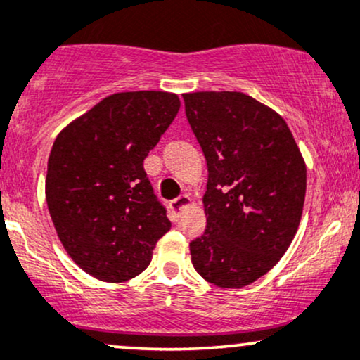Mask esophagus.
<instances>
[{"label": "esophagus", "mask_w": 360, "mask_h": 360, "mask_svg": "<svg viewBox=\"0 0 360 360\" xmlns=\"http://www.w3.org/2000/svg\"><path fill=\"white\" fill-rule=\"evenodd\" d=\"M189 201H191V198H189L188 194H181V196H177L176 200H172L171 203H169V206H171V208L174 210V212H177V210L183 208L184 205H188Z\"/></svg>", "instance_id": "obj_1"}]
</instances>
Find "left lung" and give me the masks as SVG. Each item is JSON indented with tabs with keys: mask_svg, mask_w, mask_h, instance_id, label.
Segmentation results:
<instances>
[{
	"mask_svg": "<svg viewBox=\"0 0 360 360\" xmlns=\"http://www.w3.org/2000/svg\"><path fill=\"white\" fill-rule=\"evenodd\" d=\"M208 167L206 229L189 243L194 269L218 288L269 272L295 238L307 166L283 117L237 91L183 94Z\"/></svg>",
	"mask_w": 360,
	"mask_h": 360,
	"instance_id": "obj_1",
	"label": "left lung"
}]
</instances>
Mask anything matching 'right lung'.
I'll return each instance as SVG.
<instances>
[{
    "mask_svg": "<svg viewBox=\"0 0 360 360\" xmlns=\"http://www.w3.org/2000/svg\"><path fill=\"white\" fill-rule=\"evenodd\" d=\"M179 106L177 94L164 91L117 93L57 135L45 181L49 212L64 249L93 278L139 276L171 229L143 159Z\"/></svg>",
    "mask_w": 360,
    "mask_h": 360,
    "instance_id": "1",
    "label": "right lung"
}]
</instances>
